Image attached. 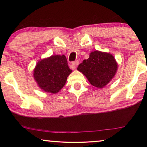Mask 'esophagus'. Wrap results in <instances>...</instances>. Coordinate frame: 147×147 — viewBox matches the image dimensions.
<instances>
[{"label":"esophagus","mask_w":147,"mask_h":147,"mask_svg":"<svg viewBox=\"0 0 147 147\" xmlns=\"http://www.w3.org/2000/svg\"><path fill=\"white\" fill-rule=\"evenodd\" d=\"M71 64H72V66H73L74 68H76V66H77L78 64H79V61H75L72 62Z\"/></svg>","instance_id":"obj_1"}]
</instances>
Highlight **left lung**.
<instances>
[{"mask_svg":"<svg viewBox=\"0 0 147 147\" xmlns=\"http://www.w3.org/2000/svg\"><path fill=\"white\" fill-rule=\"evenodd\" d=\"M118 63L111 53L96 50L78 65V70L86 76L92 86L102 88L115 76Z\"/></svg>","mask_w":147,"mask_h":147,"instance_id":"obj_1","label":"left lung"}]
</instances>
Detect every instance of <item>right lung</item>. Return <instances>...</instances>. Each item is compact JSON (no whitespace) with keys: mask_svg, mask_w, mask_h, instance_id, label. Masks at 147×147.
<instances>
[{"mask_svg":"<svg viewBox=\"0 0 147 147\" xmlns=\"http://www.w3.org/2000/svg\"><path fill=\"white\" fill-rule=\"evenodd\" d=\"M71 72L65 56L55 55L39 61L33 69V78L43 91L55 94L63 87Z\"/></svg>","mask_w":147,"mask_h":147,"instance_id":"obj_1","label":"right lung"}]
</instances>
